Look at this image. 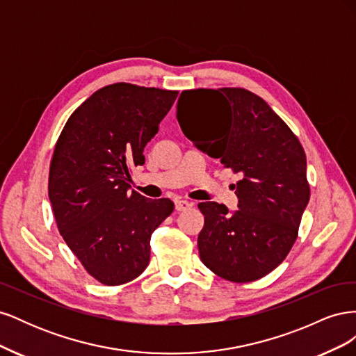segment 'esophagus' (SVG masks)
Here are the masks:
<instances>
[{
	"label": "esophagus",
	"instance_id": "34e87169",
	"mask_svg": "<svg viewBox=\"0 0 356 356\" xmlns=\"http://www.w3.org/2000/svg\"><path fill=\"white\" fill-rule=\"evenodd\" d=\"M193 202H190V200H186V199H178V200H175V209L178 211V212H181V211H187V209H190L191 207H193Z\"/></svg>",
	"mask_w": 356,
	"mask_h": 356
}]
</instances>
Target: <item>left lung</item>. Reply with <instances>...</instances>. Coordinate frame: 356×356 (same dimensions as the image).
I'll return each instance as SVG.
<instances>
[{"label":"left lung","instance_id":"8db88e82","mask_svg":"<svg viewBox=\"0 0 356 356\" xmlns=\"http://www.w3.org/2000/svg\"><path fill=\"white\" fill-rule=\"evenodd\" d=\"M195 115L202 127L192 122ZM177 118L200 152L242 175L238 211L199 203L200 260L227 281H257L285 260L297 239L310 197L305 149L264 99L239 88L184 90Z\"/></svg>","mask_w":356,"mask_h":356}]
</instances>
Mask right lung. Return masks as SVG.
<instances>
[{
    "instance_id": "1",
    "label": "right lung",
    "mask_w": 356,
    "mask_h": 356,
    "mask_svg": "<svg viewBox=\"0 0 356 356\" xmlns=\"http://www.w3.org/2000/svg\"><path fill=\"white\" fill-rule=\"evenodd\" d=\"M177 90L115 83L75 110L50 163L49 199L59 233L86 270L104 285H122L149 261L153 232L174 211L169 199L129 191V169L145 163L144 148Z\"/></svg>"
}]
</instances>
